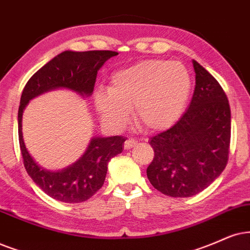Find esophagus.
<instances>
[{"mask_svg": "<svg viewBox=\"0 0 250 250\" xmlns=\"http://www.w3.org/2000/svg\"><path fill=\"white\" fill-rule=\"evenodd\" d=\"M136 144H137V142H136L134 138H128V140L125 142V150H129V148L134 147Z\"/></svg>", "mask_w": 250, "mask_h": 250, "instance_id": "1", "label": "esophagus"}]
</instances>
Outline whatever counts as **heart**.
Returning a JSON list of instances; mask_svg holds the SVG:
<instances>
[{
  "label": "heart",
  "instance_id": "obj_1",
  "mask_svg": "<svg viewBox=\"0 0 250 250\" xmlns=\"http://www.w3.org/2000/svg\"><path fill=\"white\" fill-rule=\"evenodd\" d=\"M192 88L190 72L182 63L148 60L116 71L108 91L94 94V106L104 122L120 128L129 110L141 130L158 132L175 125L185 113Z\"/></svg>",
  "mask_w": 250,
  "mask_h": 250
}]
</instances>
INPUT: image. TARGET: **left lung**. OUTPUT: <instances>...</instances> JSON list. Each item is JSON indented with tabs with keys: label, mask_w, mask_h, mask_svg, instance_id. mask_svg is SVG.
I'll return each instance as SVG.
<instances>
[{
	"label": "left lung",
	"mask_w": 250,
	"mask_h": 250,
	"mask_svg": "<svg viewBox=\"0 0 250 250\" xmlns=\"http://www.w3.org/2000/svg\"><path fill=\"white\" fill-rule=\"evenodd\" d=\"M194 96L189 108L169 128L151 137L154 151L148 181L170 197H190L222 174L229 160L230 109L223 87L195 60Z\"/></svg>",
	"instance_id": "left-lung-1"
}]
</instances>
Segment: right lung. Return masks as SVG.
Instances as JSON below:
<instances>
[{"label": "right lung", "mask_w": 250, "mask_h": 250, "mask_svg": "<svg viewBox=\"0 0 250 250\" xmlns=\"http://www.w3.org/2000/svg\"><path fill=\"white\" fill-rule=\"evenodd\" d=\"M118 54L112 50H65L46 63L25 85L18 109V137L24 166L38 187L54 200L81 203L92 197L103 187L108 162L122 152L125 138L122 136L93 137L83 156L72 165L61 170L46 169L38 165L25 146L21 132L25 107L33 98L56 88H67L82 97H90L98 70L107 60Z\"/></svg>", "instance_id": "obj_1"}]
</instances>
